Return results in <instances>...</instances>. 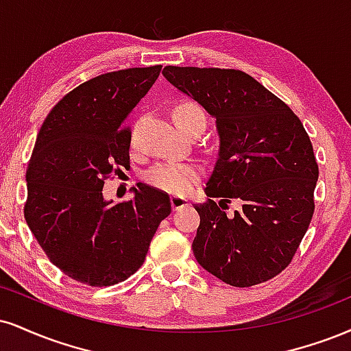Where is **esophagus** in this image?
<instances>
[{
	"label": "esophagus",
	"instance_id": "esophagus-1",
	"mask_svg": "<svg viewBox=\"0 0 351 351\" xmlns=\"http://www.w3.org/2000/svg\"><path fill=\"white\" fill-rule=\"evenodd\" d=\"M189 204L186 197L183 196H171V208L173 210H178V209H183L186 208V206Z\"/></svg>",
	"mask_w": 351,
	"mask_h": 351
}]
</instances>
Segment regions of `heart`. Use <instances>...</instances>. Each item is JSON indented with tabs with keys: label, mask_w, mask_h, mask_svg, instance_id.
<instances>
[{
	"label": "heart",
	"mask_w": 351,
	"mask_h": 351,
	"mask_svg": "<svg viewBox=\"0 0 351 351\" xmlns=\"http://www.w3.org/2000/svg\"><path fill=\"white\" fill-rule=\"evenodd\" d=\"M196 119H206L204 111L193 101H184L173 109V121L180 130H184ZM201 170L196 165L167 162L152 167L145 175V181L150 186L170 194H186L196 181L199 180Z\"/></svg>",
	"instance_id": "b5f03b06"
}]
</instances>
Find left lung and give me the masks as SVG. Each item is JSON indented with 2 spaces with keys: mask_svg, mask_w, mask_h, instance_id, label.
<instances>
[{
  "mask_svg": "<svg viewBox=\"0 0 351 351\" xmlns=\"http://www.w3.org/2000/svg\"><path fill=\"white\" fill-rule=\"evenodd\" d=\"M163 75L216 117L221 141L210 199L194 206L197 263L235 288L271 280L294 258L314 216L319 165L301 119L245 71L168 65ZM232 199L243 209L227 218L220 208Z\"/></svg>",
  "mask_w": 351,
  "mask_h": 351,
  "instance_id": "left-lung-1",
  "label": "left lung"
}]
</instances>
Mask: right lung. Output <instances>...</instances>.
Segmentation results:
<instances>
[{
  "instance_id": "add662e5",
  "label": "right lung",
  "mask_w": 351,
  "mask_h": 351,
  "mask_svg": "<svg viewBox=\"0 0 351 351\" xmlns=\"http://www.w3.org/2000/svg\"><path fill=\"white\" fill-rule=\"evenodd\" d=\"M162 65L98 75L66 93L37 134L26 181L24 217L47 258L88 286H112L142 267L167 193L137 184L134 197L111 206L104 181L129 167L124 122L158 78Z\"/></svg>"
}]
</instances>
